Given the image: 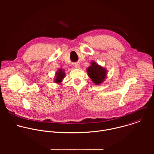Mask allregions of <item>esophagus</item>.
<instances>
[{"instance_id":"obj_1","label":"esophagus","mask_w":154,"mask_h":154,"mask_svg":"<svg viewBox=\"0 0 154 154\" xmlns=\"http://www.w3.org/2000/svg\"><path fill=\"white\" fill-rule=\"evenodd\" d=\"M74 67L75 68H79V64H75L74 65Z\"/></svg>"}]
</instances>
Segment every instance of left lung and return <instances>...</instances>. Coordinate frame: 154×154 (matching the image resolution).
Masks as SVG:
<instances>
[{
	"label": "left lung",
	"mask_w": 154,
	"mask_h": 154,
	"mask_svg": "<svg viewBox=\"0 0 154 154\" xmlns=\"http://www.w3.org/2000/svg\"><path fill=\"white\" fill-rule=\"evenodd\" d=\"M86 71L92 82L97 85L101 84L106 78V69L99 65L93 60L91 61V66L87 68Z\"/></svg>",
	"instance_id": "obj_1"
}]
</instances>
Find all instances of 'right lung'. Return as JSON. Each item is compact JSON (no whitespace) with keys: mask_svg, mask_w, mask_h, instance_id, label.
Instances as JSON below:
<instances>
[{"mask_svg":"<svg viewBox=\"0 0 154 154\" xmlns=\"http://www.w3.org/2000/svg\"><path fill=\"white\" fill-rule=\"evenodd\" d=\"M65 77V72L64 69H59L55 73V78L54 79L55 83H59L60 84L63 79Z\"/></svg>","mask_w":154,"mask_h":154,"instance_id":"add662e5","label":"right lung"}]
</instances>
